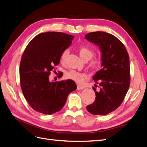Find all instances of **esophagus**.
<instances>
[{"mask_svg":"<svg viewBox=\"0 0 147 147\" xmlns=\"http://www.w3.org/2000/svg\"><path fill=\"white\" fill-rule=\"evenodd\" d=\"M85 87L83 86H81V85H78L77 86V90H83L84 89Z\"/></svg>","mask_w":147,"mask_h":147,"instance_id":"obj_1","label":"esophagus"}]
</instances>
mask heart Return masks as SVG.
Returning a JSON list of instances; mask_svg holds the SVG:
<instances>
[{
    "label": "heart",
    "instance_id": "heart-1",
    "mask_svg": "<svg viewBox=\"0 0 147 147\" xmlns=\"http://www.w3.org/2000/svg\"><path fill=\"white\" fill-rule=\"evenodd\" d=\"M69 53L68 49L64 50L62 53L60 57V61L61 63H64L66 58ZM79 53L80 57L83 60H90L93 57L94 52L90 47L88 46H81L79 49ZM101 63V59L100 57H96L91 59L90 63V67L92 70H96L100 67ZM66 77L67 79L73 80L78 83H81L84 81L86 78V75L83 73L78 72L76 71L71 70L66 73Z\"/></svg>",
    "mask_w": 147,
    "mask_h": 147
}]
</instances>
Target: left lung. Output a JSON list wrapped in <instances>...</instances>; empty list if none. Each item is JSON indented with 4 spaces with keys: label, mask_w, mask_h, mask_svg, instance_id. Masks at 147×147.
Wrapping results in <instances>:
<instances>
[{
    "label": "left lung",
    "mask_w": 147,
    "mask_h": 147,
    "mask_svg": "<svg viewBox=\"0 0 147 147\" xmlns=\"http://www.w3.org/2000/svg\"><path fill=\"white\" fill-rule=\"evenodd\" d=\"M85 38L100 46L103 66L93 77L97 84L93 88L96 98L86 108L93 115H105L120 107L129 89V55L124 44L111 34L93 32L88 33Z\"/></svg>",
    "instance_id": "obj_1"
}]
</instances>
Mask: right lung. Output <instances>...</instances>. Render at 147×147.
Returning <instances> with one entry per match:
<instances>
[{
  "label": "right lung",
  "mask_w": 147,
  "mask_h": 147,
  "mask_svg": "<svg viewBox=\"0 0 147 147\" xmlns=\"http://www.w3.org/2000/svg\"><path fill=\"white\" fill-rule=\"evenodd\" d=\"M73 36L60 32L39 34L30 40L19 67L22 91L30 107L45 115L59 111L67 96L76 90L71 80L50 82L49 76L59 64L61 54L72 43Z\"/></svg>",
  "instance_id": "add662e5"
}]
</instances>
